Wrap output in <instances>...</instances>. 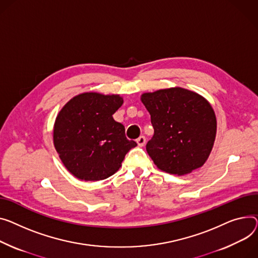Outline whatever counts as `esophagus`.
<instances>
[{
  "mask_svg": "<svg viewBox=\"0 0 258 258\" xmlns=\"http://www.w3.org/2000/svg\"><path fill=\"white\" fill-rule=\"evenodd\" d=\"M136 141H137V143H138V145H139V146H141V147H142V146H144V145H145V143H146V138H145L144 136H140L139 138L137 139Z\"/></svg>",
  "mask_w": 258,
  "mask_h": 258,
  "instance_id": "34e87169",
  "label": "esophagus"
}]
</instances>
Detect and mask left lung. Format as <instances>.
I'll list each match as a JSON object with an SVG mask.
<instances>
[{"label":"left lung","mask_w":258,"mask_h":258,"mask_svg":"<svg viewBox=\"0 0 258 258\" xmlns=\"http://www.w3.org/2000/svg\"><path fill=\"white\" fill-rule=\"evenodd\" d=\"M141 100L154 130L146 144L153 163L177 175L200 168L210 156L217 131L215 112L209 102L180 87L144 93Z\"/></svg>","instance_id":"left-lung-1"}]
</instances>
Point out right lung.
Masks as SVG:
<instances>
[{
  "label": "right lung",
  "instance_id": "add662e5",
  "mask_svg": "<svg viewBox=\"0 0 258 258\" xmlns=\"http://www.w3.org/2000/svg\"><path fill=\"white\" fill-rule=\"evenodd\" d=\"M122 104L119 95L87 92L75 96L60 111L54 144L64 166L77 178H108L137 146L135 141L127 140L123 124L113 118Z\"/></svg>",
  "mask_w": 258,
  "mask_h": 258
}]
</instances>
